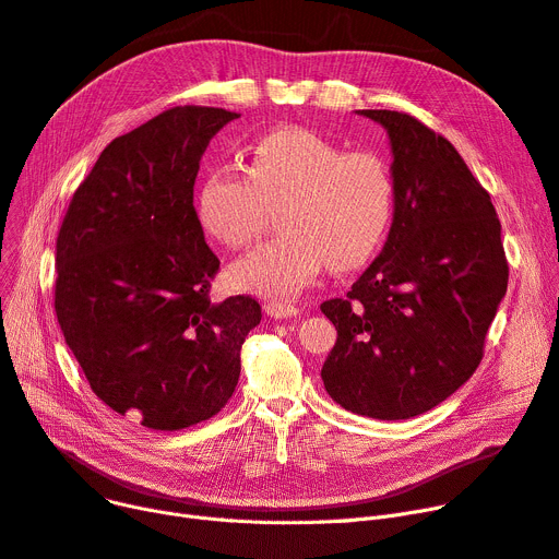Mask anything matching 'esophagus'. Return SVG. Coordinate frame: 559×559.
I'll use <instances>...</instances> for the list:
<instances>
[{"label":"esophagus","instance_id":"obj_1","mask_svg":"<svg viewBox=\"0 0 559 559\" xmlns=\"http://www.w3.org/2000/svg\"><path fill=\"white\" fill-rule=\"evenodd\" d=\"M264 312H267V317H274V319H287V317H297L299 308L292 306V304H283V301H267V304H264Z\"/></svg>","mask_w":559,"mask_h":559}]
</instances>
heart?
<instances>
[{"label":"heart","instance_id":"1","mask_svg":"<svg viewBox=\"0 0 559 559\" xmlns=\"http://www.w3.org/2000/svg\"><path fill=\"white\" fill-rule=\"evenodd\" d=\"M197 217L230 249L249 247L281 209L278 238L235 260V289L267 299L297 295L329 262L335 272L362 267L385 242L396 213L390 165L371 152H344L308 129L262 135L245 171L215 167L197 190Z\"/></svg>","mask_w":559,"mask_h":559}]
</instances>
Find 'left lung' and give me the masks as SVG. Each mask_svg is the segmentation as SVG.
Wrapping results in <instances>:
<instances>
[{
    "label": "left lung",
    "instance_id": "obj_1",
    "mask_svg": "<svg viewBox=\"0 0 559 559\" xmlns=\"http://www.w3.org/2000/svg\"><path fill=\"white\" fill-rule=\"evenodd\" d=\"M360 115L390 133L396 213L346 297L321 304L337 329L321 378L350 413L394 421L472 378L510 267L491 197L455 146L407 112Z\"/></svg>",
    "mask_w": 559,
    "mask_h": 559
}]
</instances>
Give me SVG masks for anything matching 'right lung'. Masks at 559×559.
Returning <instances> with one entry per match:
<instances>
[{
	"mask_svg": "<svg viewBox=\"0 0 559 559\" xmlns=\"http://www.w3.org/2000/svg\"><path fill=\"white\" fill-rule=\"evenodd\" d=\"M238 112L174 106L115 138L56 238L53 308L93 392L154 430L215 417L260 324L249 295L211 301L219 258L194 211L199 160Z\"/></svg>",
	"mask_w": 559,
	"mask_h": 559,
	"instance_id": "1",
	"label": "right lung"
}]
</instances>
